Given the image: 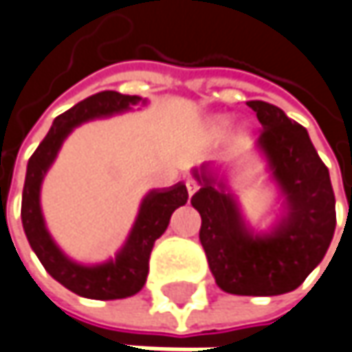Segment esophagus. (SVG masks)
Listing matches in <instances>:
<instances>
[{"instance_id":"esophagus-1","label":"esophagus","mask_w":352,"mask_h":352,"mask_svg":"<svg viewBox=\"0 0 352 352\" xmlns=\"http://www.w3.org/2000/svg\"><path fill=\"white\" fill-rule=\"evenodd\" d=\"M197 189H199V185H197L195 181H193V179H187V193H189V195H193Z\"/></svg>"}]
</instances>
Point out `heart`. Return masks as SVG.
Segmentation results:
<instances>
[{
	"label": "heart",
	"instance_id": "heart-1",
	"mask_svg": "<svg viewBox=\"0 0 352 352\" xmlns=\"http://www.w3.org/2000/svg\"><path fill=\"white\" fill-rule=\"evenodd\" d=\"M227 127H229V119H225V117H219V119H215V121L211 123L213 133H223Z\"/></svg>",
	"mask_w": 352,
	"mask_h": 352
}]
</instances>
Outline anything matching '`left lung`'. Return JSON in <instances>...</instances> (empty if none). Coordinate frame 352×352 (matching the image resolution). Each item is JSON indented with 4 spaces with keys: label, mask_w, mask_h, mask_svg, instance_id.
<instances>
[{
    "label": "left lung",
    "mask_w": 352,
    "mask_h": 352,
    "mask_svg": "<svg viewBox=\"0 0 352 352\" xmlns=\"http://www.w3.org/2000/svg\"><path fill=\"white\" fill-rule=\"evenodd\" d=\"M247 105L263 125L255 151L277 187V215L265 229L253 227L217 163L191 169L201 185L191 205L201 215L199 241L219 289L273 297L295 291L327 255L337 225L335 193L307 129L267 101Z\"/></svg>",
    "instance_id": "left-lung-1"
}]
</instances>
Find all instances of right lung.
Returning a JSON list of instances; mask_svg holds the SVG:
<instances>
[{"label": "right lung", "instance_id": "right-lung-1", "mask_svg": "<svg viewBox=\"0 0 352 352\" xmlns=\"http://www.w3.org/2000/svg\"><path fill=\"white\" fill-rule=\"evenodd\" d=\"M147 103L149 101L139 95H123L117 91H99L91 95L73 105L65 113L55 117L50 133L39 143L28 163L21 197V223L25 237L45 271L79 297L113 300L139 293L147 280L149 255L155 241L165 233L173 211L187 203L189 193L183 181L167 189L147 191L139 203V211L129 229V235L113 257L85 265L67 257L47 231L41 211L43 179L59 155L63 141L72 135L75 127L94 119H107L113 115L133 111L135 105L147 107Z\"/></svg>", "mask_w": 352, "mask_h": 352}]
</instances>
